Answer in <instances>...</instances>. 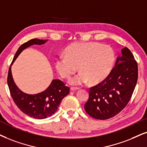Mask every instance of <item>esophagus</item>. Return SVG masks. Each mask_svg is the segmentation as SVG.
Wrapping results in <instances>:
<instances>
[{
  "instance_id": "obj_1",
  "label": "esophagus",
  "mask_w": 147,
  "mask_h": 147,
  "mask_svg": "<svg viewBox=\"0 0 147 147\" xmlns=\"http://www.w3.org/2000/svg\"><path fill=\"white\" fill-rule=\"evenodd\" d=\"M70 90H72V91H76V90H79V87H70Z\"/></svg>"
}]
</instances>
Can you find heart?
<instances>
[{"label":"heart","instance_id":"heart-1","mask_svg":"<svg viewBox=\"0 0 147 147\" xmlns=\"http://www.w3.org/2000/svg\"><path fill=\"white\" fill-rule=\"evenodd\" d=\"M114 62V51L109 45L77 42L65 49L64 55L55 60V67L60 77L66 79L79 69V73L70 80V84L82 85L88 81L91 84H96L109 75Z\"/></svg>","mask_w":147,"mask_h":147}]
</instances>
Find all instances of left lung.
<instances>
[{
	"mask_svg": "<svg viewBox=\"0 0 147 147\" xmlns=\"http://www.w3.org/2000/svg\"><path fill=\"white\" fill-rule=\"evenodd\" d=\"M121 53L107 78L89 90L85 110L96 119L115 117L126 107L133 94L138 79V64L127 47L122 49Z\"/></svg>",
	"mask_w": 147,
	"mask_h": 147,
	"instance_id": "1",
	"label": "left lung"
}]
</instances>
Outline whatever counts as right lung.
I'll use <instances>...</instances> for the list:
<instances>
[{
    "label": "right lung",
    "mask_w": 147,
    "mask_h": 147,
    "mask_svg": "<svg viewBox=\"0 0 147 147\" xmlns=\"http://www.w3.org/2000/svg\"><path fill=\"white\" fill-rule=\"evenodd\" d=\"M46 41V40L33 38L24 42L17 51L11 64L24 49L32 45L44 44ZM7 84L11 96L20 110L28 116L38 119H46L54 114L63 98L70 92V88L66 86L64 82L60 80L54 79L44 92L34 95L25 94L18 89L15 84L11 66L9 67L7 76Z\"/></svg>",
    "instance_id": "add662e5"
}]
</instances>
